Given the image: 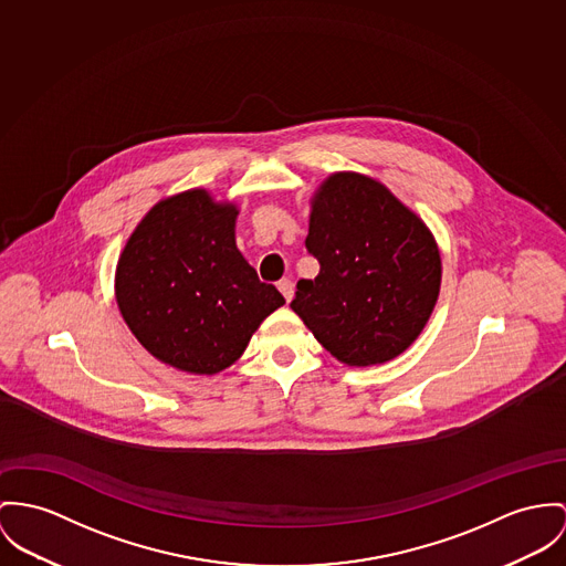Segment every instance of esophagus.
<instances>
[{
	"instance_id": "34e87169",
	"label": "esophagus",
	"mask_w": 566,
	"mask_h": 566,
	"mask_svg": "<svg viewBox=\"0 0 566 566\" xmlns=\"http://www.w3.org/2000/svg\"><path fill=\"white\" fill-rule=\"evenodd\" d=\"M277 289H280V293L284 295V300H286V302H291V300H293L295 286H293V282H291V280H286V277H284V280H280V282H277Z\"/></svg>"
}]
</instances>
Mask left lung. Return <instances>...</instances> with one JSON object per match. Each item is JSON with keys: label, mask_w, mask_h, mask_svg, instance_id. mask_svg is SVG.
<instances>
[{"label": "left lung", "mask_w": 566, "mask_h": 566, "mask_svg": "<svg viewBox=\"0 0 566 566\" xmlns=\"http://www.w3.org/2000/svg\"><path fill=\"white\" fill-rule=\"evenodd\" d=\"M307 252L314 280H300L293 312L347 366H375L413 345L441 286L429 226L377 178L327 176L310 200Z\"/></svg>", "instance_id": "1"}]
</instances>
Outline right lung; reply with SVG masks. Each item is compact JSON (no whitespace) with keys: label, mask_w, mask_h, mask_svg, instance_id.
Instances as JSON below:
<instances>
[{"label":"right lung","mask_w":566,"mask_h":566,"mask_svg":"<svg viewBox=\"0 0 566 566\" xmlns=\"http://www.w3.org/2000/svg\"><path fill=\"white\" fill-rule=\"evenodd\" d=\"M239 207L196 187L159 200L116 264V304L130 334L159 361L218 375L284 305L234 241Z\"/></svg>","instance_id":"obj_1"}]
</instances>
